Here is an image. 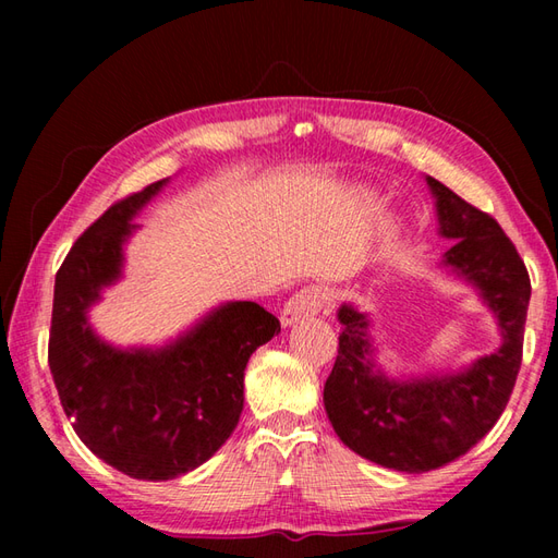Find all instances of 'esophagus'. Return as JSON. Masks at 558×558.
I'll use <instances>...</instances> for the list:
<instances>
[{"label":"esophagus","mask_w":558,"mask_h":558,"mask_svg":"<svg viewBox=\"0 0 558 558\" xmlns=\"http://www.w3.org/2000/svg\"><path fill=\"white\" fill-rule=\"evenodd\" d=\"M322 306H324L322 290H318V288H304L298 294H292V298L286 302V306H282L280 324L286 326V328L294 326L298 322H302V318L316 316L318 312H322Z\"/></svg>","instance_id":"1"}]
</instances>
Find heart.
<instances>
[{"instance_id": "1", "label": "heart", "mask_w": 558, "mask_h": 558, "mask_svg": "<svg viewBox=\"0 0 558 558\" xmlns=\"http://www.w3.org/2000/svg\"><path fill=\"white\" fill-rule=\"evenodd\" d=\"M360 198H369V192H362V194H360Z\"/></svg>"}]
</instances>
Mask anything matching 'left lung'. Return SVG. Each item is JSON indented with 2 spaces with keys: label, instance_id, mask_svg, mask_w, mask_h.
<instances>
[{
  "label": "left lung",
  "instance_id": "obj_1",
  "mask_svg": "<svg viewBox=\"0 0 558 558\" xmlns=\"http://www.w3.org/2000/svg\"><path fill=\"white\" fill-rule=\"evenodd\" d=\"M426 186L438 234L456 240L438 266L477 292L496 318L501 345L458 372L393 376L376 362L372 316L345 302L338 310V357L324 386L326 414L340 441L408 475L465 456L501 417L523 360L530 304L527 268L499 222L434 177H426Z\"/></svg>",
  "mask_w": 558,
  "mask_h": 558
}]
</instances>
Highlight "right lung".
Wrapping results in <instances>:
<instances>
[{
    "instance_id": "add662e5",
    "label": "right lung",
    "mask_w": 558,
    "mask_h": 558,
    "mask_svg": "<svg viewBox=\"0 0 558 558\" xmlns=\"http://www.w3.org/2000/svg\"><path fill=\"white\" fill-rule=\"evenodd\" d=\"M170 180L110 206L54 278L47 362L78 438L134 480H174L216 453L244 408V369L280 322L256 302H225L160 348H117L88 322L124 276L132 222Z\"/></svg>"
}]
</instances>
